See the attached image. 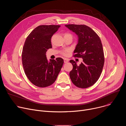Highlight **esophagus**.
Segmentation results:
<instances>
[{
    "mask_svg": "<svg viewBox=\"0 0 126 126\" xmlns=\"http://www.w3.org/2000/svg\"><path fill=\"white\" fill-rule=\"evenodd\" d=\"M68 60L67 59H64V62L65 63H66L67 62H68Z\"/></svg>",
    "mask_w": 126,
    "mask_h": 126,
    "instance_id": "1",
    "label": "esophagus"
}]
</instances>
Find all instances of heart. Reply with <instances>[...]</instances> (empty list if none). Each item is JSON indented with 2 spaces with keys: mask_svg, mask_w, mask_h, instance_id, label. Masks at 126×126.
Segmentation results:
<instances>
[{
  "mask_svg": "<svg viewBox=\"0 0 126 126\" xmlns=\"http://www.w3.org/2000/svg\"><path fill=\"white\" fill-rule=\"evenodd\" d=\"M67 36H72V35L71 34H70V33H66L64 34V37ZM69 52V49H66V50H63L61 52V54H62V55H63V56H66Z\"/></svg>",
  "mask_w": 126,
  "mask_h": 126,
  "instance_id": "obj_1",
  "label": "heart"
}]
</instances>
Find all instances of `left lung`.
<instances>
[{"label":"left lung","instance_id":"obj_1","mask_svg":"<svg viewBox=\"0 0 126 126\" xmlns=\"http://www.w3.org/2000/svg\"><path fill=\"white\" fill-rule=\"evenodd\" d=\"M65 26L78 36V43L73 56L83 59L79 66L74 60L70 61L73 65L69 73L70 79L78 88H88L98 81L103 70L105 58L101 39L92 29L85 25Z\"/></svg>","mask_w":126,"mask_h":126}]
</instances>
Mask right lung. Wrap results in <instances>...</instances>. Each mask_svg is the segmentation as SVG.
<instances>
[{
  "mask_svg": "<svg viewBox=\"0 0 126 126\" xmlns=\"http://www.w3.org/2000/svg\"><path fill=\"white\" fill-rule=\"evenodd\" d=\"M60 25H42L36 27L27 36L22 52L24 72L34 85L44 88L56 81L64 63L61 58L48 62L46 53L52 48L51 39Z\"/></svg>",
  "mask_w": 126,
  "mask_h": 126,
  "instance_id": "right-lung-1",
  "label": "right lung"
}]
</instances>
